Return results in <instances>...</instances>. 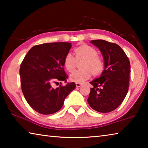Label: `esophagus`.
<instances>
[{"instance_id": "34e87169", "label": "esophagus", "mask_w": 148, "mask_h": 148, "mask_svg": "<svg viewBox=\"0 0 148 148\" xmlns=\"http://www.w3.org/2000/svg\"><path fill=\"white\" fill-rule=\"evenodd\" d=\"M82 86V84L81 83H76V87H79Z\"/></svg>"}]
</instances>
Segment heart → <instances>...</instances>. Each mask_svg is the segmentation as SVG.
<instances>
[{
	"instance_id": "1",
	"label": "heart",
	"mask_w": 148,
	"mask_h": 148,
	"mask_svg": "<svg viewBox=\"0 0 148 148\" xmlns=\"http://www.w3.org/2000/svg\"><path fill=\"white\" fill-rule=\"evenodd\" d=\"M76 60L84 59L81 65L82 70L75 71L70 75V79L76 83H82L94 75H99L104 70V62L98 56V51L89 45H82L74 49ZM64 66L66 71L72 72L76 66V59L71 53H67L64 59Z\"/></svg>"
}]
</instances>
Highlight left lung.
<instances>
[{"label":"left lung","instance_id":"8db88e82","mask_svg":"<svg viewBox=\"0 0 148 148\" xmlns=\"http://www.w3.org/2000/svg\"><path fill=\"white\" fill-rule=\"evenodd\" d=\"M91 43L102 53L104 69L101 76L90 82L93 87L87 102L93 110L108 113L116 110L126 97L131 64L128 57L117 44L104 40H92Z\"/></svg>","mask_w":148,"mask_h":148}]
</instances>
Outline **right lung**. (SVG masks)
Listing matches in <instances>:
<instances>
[{
  "label": "right lung",
  "instance_id": "right-lung-1",
  "mask_svg": "<svg viewBox=\"0 0 148 148\" xmlns=\"http://www.w3.org/2000/svg\"><path fill=\"white\" fill-rule=\"evenodd\" d=\"M71 47L70 42L37 45L31 48L21 62L19 74L22 92L32 108L40 114L58 112L65 98L76 87L74 82L64 86L60 85L57 88L52 86L56 80L66 82L64 59Z\"/></svg>",
  "mask_w": 148,
  "mask_h": 148
}]
</instances>
